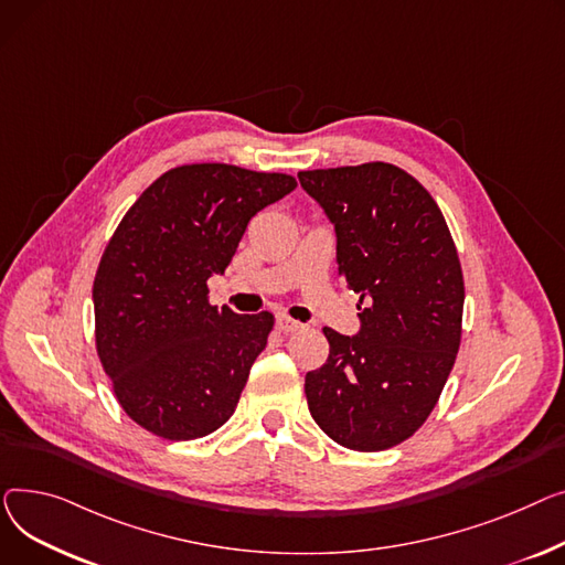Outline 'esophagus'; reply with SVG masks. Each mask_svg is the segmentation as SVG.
<instances>
[{
    "instance_id": "esophagus-1",
    "label": "esophagus",
    "mask_w": 565,
    "mask_h": 565,
    "mask_svg": "<svg viewBox=\"0 0 565 565\" xmlns=\"http://www.w3.org/2000/svg\"><path fill=\"white\" fill-rule=\"evenodd\" d=\"M276 328L280 330V333H294V330H301L303 323L291 319V317H287V315H278V317H276Z\"/></svg>"
}]
</instances>
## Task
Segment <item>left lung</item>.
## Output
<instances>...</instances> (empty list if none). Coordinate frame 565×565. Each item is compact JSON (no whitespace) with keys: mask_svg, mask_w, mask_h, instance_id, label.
Returning a JSON list of instances; mask_svg holds the SVG:
<instances>
[{"mask_svg":"<svg viewBox=\"0 0 565 565\" xmlns=\"http://www.w3.org/2000/svg\"><path fill=\"white\" fill-rule=\"evenodd\" d=\"M335 223L338 271L360 294V333L323 328L330 353L308 372V406L355 451L408 440L436 408L462 335L466 282L447 221L404 169L370 161L298 173Z\"/></svg>","mask_w":565,"mask_h":565,"instance_id":"1","label":"left lung"}]
</instances>
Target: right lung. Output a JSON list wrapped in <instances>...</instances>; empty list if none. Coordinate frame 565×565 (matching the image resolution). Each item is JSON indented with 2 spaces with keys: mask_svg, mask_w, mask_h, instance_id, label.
Listing matches in <instances>:
<instances>
[{
  "mask_svg": "<svg viewBox=\"0 0 565 565\" xmlns=\"http://www.w3.org/2000/svg\"><path fill=\"white\" fill-rule=\"evenodd\" d=\"M296 189L285 173L184 163L127 210L93 280L95 351L120 408L163 440L214 434L235 413L271 312L210 303L248 221Z\"/></svg>",
  "mask_w": 565,
  "mask_h": 565,
  "instance_id": "add662e5",
  "label": "right lung"
}]
</instances>
